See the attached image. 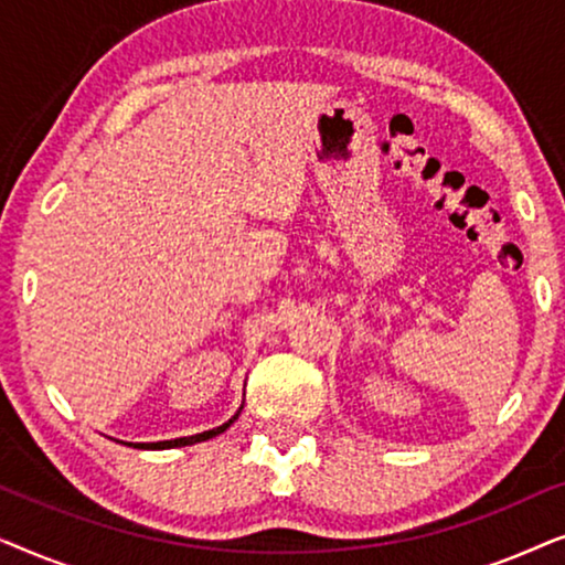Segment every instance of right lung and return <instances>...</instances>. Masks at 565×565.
Wrapping results in <instances>:
<instances>
[{"label":"right lung","mask_w":565,"mask_h":565,"mask_svg":"<svg viewBox=\"0 0 565 565\" xmlns=\"http://www.w3.org/2000/svg\"><path fill=\"white\" fill-rule=\"evenodd\" d=\"M238 416V414H236ZM236 416L234 419H228L226 424H223V427H215V429H211V431H203V435H192V437H180V439H167V443H138V445H134V447H138V450H167V447H182V445H195V443H203V439H211V437H215V435H221V431H226L231 424L236 422Z\"/></svg>","instance_id":"1"}]
</instances>
